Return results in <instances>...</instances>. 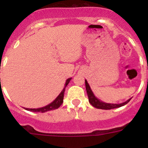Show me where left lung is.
Here are the masks:
<instances>
[{"label":"left lung","mask_w":148,"mask_h":148,"mask_svg":"<svg viewBox=\"0 0 148 148\" xmlns=\"http://www.w3.org/2000/svg\"><path fill=\"white\" fill-rule=\"evenodd\" d=\"M85 86H86V92H87L88 98H89V102L92 104L93 107H96L97 109H102V110H112V109L114 108H118V107H122V106L125 105L126 104H127L128 102L130 101V99H129L128 100H127L126 102L120 103V104H112V103H106L104 102H102V100L99 99L98 98H97L95 97V95H94L93 92L91 89L90 86L88 84L87 81L85 79Z\"/></svg>","instance_id":"left-lung-1"}]
</instances>
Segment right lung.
I'll return each mask as SVG.
<instances>
[{
    "label": "right lung",
    "mask_w": 148,
    "mask_h": 148,
    "mask_svg": "<svg viewBox=\"0 0 148 148\" xmlns=\"http://www.w3.org/2000/svg\"><path fill=\"white\" fill-rule=\"evenodd\" d=\"M71 78L67 79L66 81L65 86L64 87L63 90L61 92V93L58 95L57 97L54 99L52 102H51L50 104H49L48 105L45 106V107H41V108H36V109H29V108H25V110H28V111L31 112H46L50 111V110H53L58 109L63 103V99H64V92L65 89L66 87V86L68 85V84L69 83V82L71 81Z\"/></svg>",
    "instance_id": "obj_1"
}]
</instances>
